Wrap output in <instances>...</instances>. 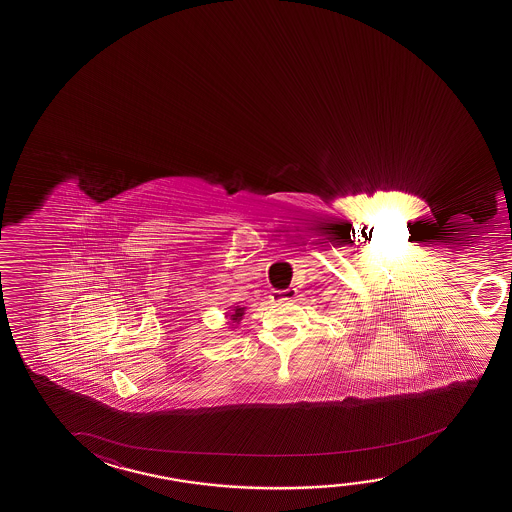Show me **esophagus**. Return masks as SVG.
Segmentation results:
<instances>
[{"label": "esophagus", "mask_w": 512, "mask_h": 512, "mask_svg": "<svg viewBox=\"0 0 512 512\" xmlns=\"http://www.w3.org/2000/svg\"><path fill=\"white\" fill-rule=\"evenodd\" d=\"M297 295V290L295 288H286V290H277L274 291V295L272 298L277 300V302H290Z\"/></svg>", "instance_id": "34e87169"}]
</instances>
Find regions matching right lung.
<instances>
[{"instance_id": "right-lung-1", "label": "right lung", "mask_w": 512, "mask_h": 512, "mask_svg": "<svg viewBox=\"0 0 512 512\" xmlns=\"http://www.w3.org/2000/svg\"><path fill=\"white\" fill-rule=\"evenodd\" d=\"M245 307H237V309H233L235 313L231 314V323H238V321L242 320V316H244Z\"/></svg>"}]
</instances>
